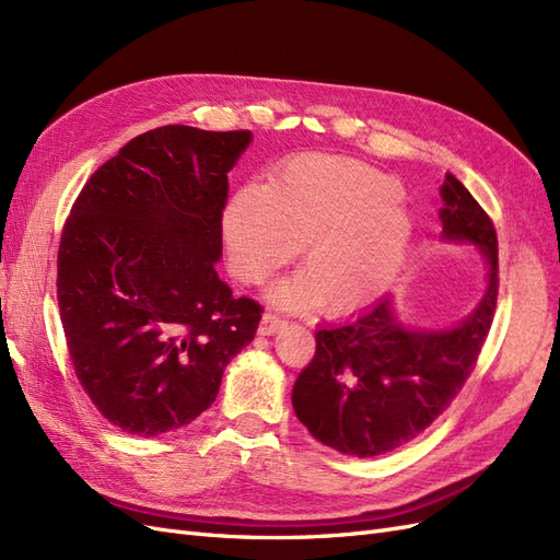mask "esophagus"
I'll return each instance as SVG.
<instances>
[{
    "mask_svg": "<svg viewBox=\"0 0 560 560\" xmlns=\"http://www.w3.org/2000/svg\"><path fill=\"white\" fill-rule=\"evenodd\" d=\"M282 327H284V319L282 317H278L276 313H264L261 325H259V334L261 336H270V334H276L278 329H282Z\"/></svg>",
    "mask_w": 560,
    "mask_h": 560,
    "instance_id": "obj_1",
    "label": "esophagus"
}]
</instances>
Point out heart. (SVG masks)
Returning a JSON list of instances; mask_svg holds the SVG:
<instances>
[{
	"label": "heart",
	"instance_id": "obj_1",
	"mask_svg": "<svg viewBox=\"0 0 560 560\" xmlns=\"http://www.w3.org/2000/svg\"><path fill=\"white\" fill-rule=\"evenodd\" d=\"M397 179L358 161L306 154L235 186L222 210L233 273L261 284L303 247V270L276 287L284 306L348 313L395 280L411 241Z\"/></svg>",
	"mask_w": 560,
	"mask_h": 560
}]
</instances>
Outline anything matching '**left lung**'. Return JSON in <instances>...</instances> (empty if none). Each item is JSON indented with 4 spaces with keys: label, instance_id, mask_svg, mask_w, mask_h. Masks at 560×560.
I'll return each instance as SVG.
<instances>
[{
    "label": "left lung",
    "instance_id": "left-lung-1",
    "mask_svg": "<svg viewBox=\"0 0 560 560\" xmlns=\"http://www.w3.org/2000/svg\"><path fill=\"white\" fill-rule=\"evenodd\" d=\"M439 212L444 241L474 243L488 264V287L467 319L451 329L404 327L389 296L364 313L315 331V358L301 371L296 418L325 446L374 457L411 442L460 393L493 325L498 235L490 217L451 173Z\"/></svg>",
    "mask_w": 560,
    "mask_h": 560
}]
</instances>
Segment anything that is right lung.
Returning a JSON list of instances; mask_svg holds the SVG:
<instances>
[{
	"mask_svg": "<svg viewBox=\"0 0 560 560\" xmlns=\"http://www.w3.org/2000/svg\"><path fill=\"white\" fill-rule=\"evenodd\" d=\"M249 130L163 126L103 163L67 217L58 306L74 374L112 425L156 436L217 399L264 308L219 280L226 173Z\"/></svg>",
	"mask_w": 560,
	"mask_h": 560,
	"instance_id": "add662e5",
	"label": "right lung"
}]
</instances>
